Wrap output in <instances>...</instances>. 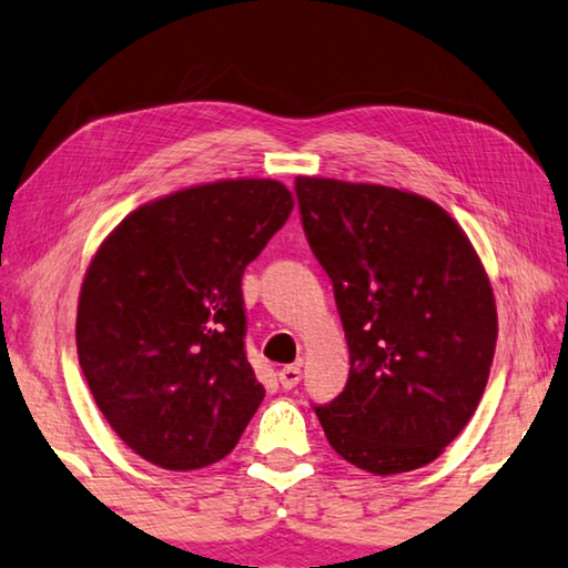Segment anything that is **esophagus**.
<instances>
[{"label": "esophagus", "instance_id": "1", "mask_svg": "<svg viewBox=\"0 0 568 568\" xmlns=\"http://www.w3.org/2000/svg\"><path fill=\"white\" fill-rule=\"evenodd\" d=\"M300 379H302V367L300 365H286V367L278 369V383H282L284 389L296 387V385H300Z\"/></svg>", "mask_w": 568, "mask_h": 568}]
</instances>
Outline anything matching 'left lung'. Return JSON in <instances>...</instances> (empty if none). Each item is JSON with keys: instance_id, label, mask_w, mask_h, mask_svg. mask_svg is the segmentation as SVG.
<instances>
[{"instance_id": "1", "label": "left lung", "mask_w": 568, "mask_h": 568, "mask_svg": "<svg viewBox=\"0 0 568 568\" xmlns=\"http://www.w3.org/2000/svg\"><path fill=\"white\" fill-rule=\"evenodd\" d=\"M294 193L349 345L345 389L314 405L324 435L375 476L427 466L468 425L494 362L498 317L480 258L415 193L306 175Z\"/></svg>"}]
</instances>
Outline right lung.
Here are the masks:
<instances>
[{
	"label": "right lung",
	"instance_id": "obj_1",
	"mask_svg": "<svg viewBox=\"0 0 568 568\" xmlns=\"http://www.w3.org/2000/svg\"><path fill=\"white\" fill-rule=\"evenodd\" d=\"M294 209L278 181L196 185L105 239L78 304V359L130 450L169 470L236 448L264 387L246 359L244 268Z\"/></svg>",
	"mask_w": 568,
	"mask_h": 568
}]
</instances>
